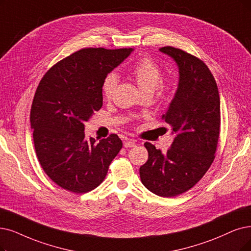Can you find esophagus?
I'll return each mask as SVG.
<instances>
[{"label": "esophagus", "instance_id": "34e87169", "mask_svg": "<svg viewBox=\"0 0 251 251\" xmlns=\"http://www.w3.org/2000/svg\"><path fill=\"white\" fill-rule=\"evenodd\" d=\"M124 146L126 148H128V147H134L136 146V141L133 139H126L124 141Z\"/></svg>", "mask_w": 251, "mask_h": 251}]
</instances>
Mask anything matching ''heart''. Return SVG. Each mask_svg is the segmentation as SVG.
<instances>
[{
	"mask_svg": "<svg viewBox=\"0 0 251 251\" xmlns=\"http://www.w3.org/2000/svg\"><path fill=\"white\" fill-rule=\"evenodd\" d=\"M129 73L133 75L140 88L145 94H151L157 89L159 98L167 99L173 93L174 81L173 79L162 78V68L154 62L152 58L144 56L129 70ZM118 83V77L115 73H110L106 76L102 85V93L105 99H111Z\"/></svg>",
	"mask_w": 251,
	"mask_h": 251,
	"instance_id": "b5f03b06",
	"label": "heart"
}]
</instances>
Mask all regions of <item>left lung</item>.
Instances as JSON below:
<instances>
[{"label":"left lung","mask_w":251,"mask_h":251,"mask_svg":"<svg viewBox=\"0 0 251 251\" xmlns=\"http://www.w3.org/2000/svg\"><path fill=\"white\" fill-rule=\"evenodd\" d=\"M159 50L173 57L179 68L177 92L162 116L177 135L166 153L151 143L144 144L148 159L140 167V178L151 193L172 198L194 187L213 163L220 100L215 79L202 59L172 46Z\"/></svg>","instance_id":"8db88e82"}]
</instances>
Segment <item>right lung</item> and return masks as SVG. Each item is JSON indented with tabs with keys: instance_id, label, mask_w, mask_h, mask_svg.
<instances>
[{
	"instance_id": "1",
	"label": "right lung",
	"mask_w": 251,
	"mask_h": 251,
	"mask_svg": "<svg viewBox=\"0 0 251 251\" xmlns=\"http://www.w3.org/2000/svg\"><path fill=\"white\" fill-rule=\"evenodd\" d=\"M133 48H83L50 68L31 108L35 151L54 183L75 194L98 187L123 147L116 134L97 142L84 135V122L103 106L104 79Z\"/></svg>"
}]
</instances>
